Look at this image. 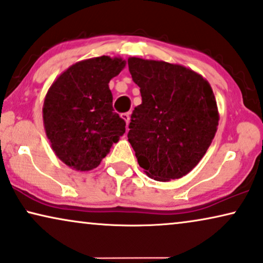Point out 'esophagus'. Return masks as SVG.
<instances>
[{
	"mask_svg": "<svg viewBox=\"0 0 263 263\" xmlns=\"http://www.w3.org/2000/svg\"><path fill=\"white\" fill-rule=\"evenodd\" d=\"M121 117L123 118L124 122H125V124H127V127H128L129 122H130V114H128V112L127 114H122Z\"/></svg>",
	"mask_w": 263,
	"mask_h": 263,
	"instance_id": "obj_1",
	"label": "esophagus"
}]
</instances>
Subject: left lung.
<instances>
[{
    "label": "left lung",
    "mask_w": 263,
    "mask_h": 263,
    "mask_svg": "<svg viewBox=\"0 0 263 263\" xmlns=\"http://www.w3.org/2000/svg\"><path fill=\"white\" fill-rule=\"evenodd\" d=\"M142 103L133 111L128 141L148 177L168 182L188 175L206 154L219 112L210 82L181 64L129 57Z\"/></svg>",
    "instance_id": "8db88e82"
}]
</instances>
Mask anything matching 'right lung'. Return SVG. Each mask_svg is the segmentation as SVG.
<instances>
[{"label":"right lung","mask_w":263,"mask_h":263,"mask_svg":"<svg viewBox=\"0 0 263 263\" xmlns=\"http://www.w3.org/2000/svg\"><path fill=\"white\" fill-rule=\"evenodd\" d=\"M125 67L121 57L100 56L70 66L50 86L43 122L56 157L77 171L98 166L125 133L114 111L109 82Z\"/></svg>","instance_id":"obj_1"}]
</instances>
